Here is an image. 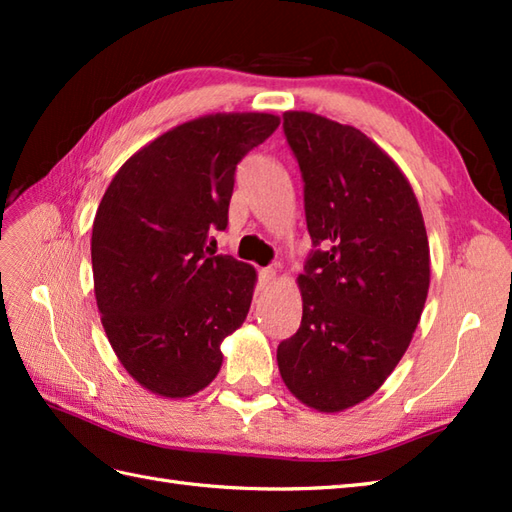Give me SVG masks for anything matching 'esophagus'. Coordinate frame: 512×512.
<instances>
[{
    "label": "esophagus",
    "mask_w": 512,
    "mask_h": 512,
    "mask_svg": "<svg viewBox=\"0 0 512 512\" xmlns=\"http://www.w3.org/2000/svg\"><path fill=\"white\" fill-rule=\"evenodd\" d=\"M273 279H275V270H273V268H262V270H259V273H257V286H259V288H266Z\"/></svg>",
    "instance_id": "obj_1"
}]
</instances>
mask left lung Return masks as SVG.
I'll return each mask as SVG.
<instances>
[{"instance_id":"obj_1","label":"left lung","mask_w":512,"mask_h":512,"mask_svg":"<svg viewBox=\"0 0 512 512\" xmlns=\"http://www.w3.org/2000/svg\"><path fill=\"white\" fill-rule=\"evenodd\" d=\"M312 250L299 275L303 317L281 341L286 387L308 407L369 398L407 352L429 292V242L407 178L361 129L286 112Z\"/></svg>"}]
</instances>
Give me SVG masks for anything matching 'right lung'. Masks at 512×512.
<instances>
[{"label": "right lung", "mask_w": 512, "mask_h": 512, "mask_svg": "<svg viewBox=\"0 0 512 512\" xmlns=\"http://www.w3.org/2000/svg\"><path fill=\"white\" fill-rule=\"evenodd\" d=\"M279 127L273 114H211L158 136L118 169L92 226L96 306L118 361L167 398L198 394L244 323L255 268L209 248L228 226L235 171Z\"/></svg>", "instance_id": "right-lung-1"}]
</instances>
